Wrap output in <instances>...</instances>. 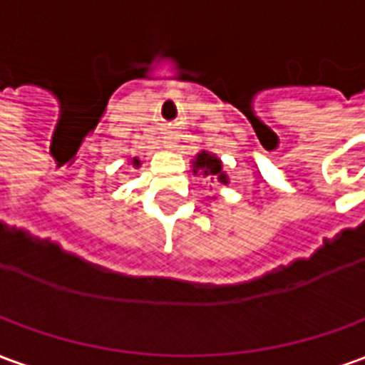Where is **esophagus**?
I'll return each mask as SVG.
<instances>
[{
    "mask_svg": "<svg viewBox=\"0 0 365 365\" xmlns=\"http://www.w3.org/2000/svg\"><path fill=\"white\" fill-rule=\"evenodd\" d=\"M164 148H175V143H174V136H164Z\"/></svg>",
    "mask_w": 365,
    "mask_h": 365,
    "instance_id": "obj_1",
    "label": "esophagus"
}]
</instances>
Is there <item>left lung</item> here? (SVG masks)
I'll list each match as a JSON object with an SVG mask.
<instances>
[{
	"label": "left lung",
	"instance_id": "1",
	"mask_svg": "<svg viewBox=\"0 0 365 365\" xmlns=\"http://www.w3.org/2000/svg\"><path fill=\"white\" fill-rule=\"evenodd\" d=\"M193 164V175H203V178H209L211 182H219L222 185H229V175L227 172H222V162L221 158L213 154V152L201 150L191 160Z\"/></svg>",
	"mask_w": 365,
	"mask_h": 365
}]
</instances>
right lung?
<instances>
[{"label":"right lung","mask_w":365,"mask_h":365,"mask_svg":"<svg viewBox=\"0 0 365 365\" xmlns=\"http://www.w3.org/2000/svg\"><path fill=\"white\" fill-rule=\"evenodd\" d=\"M130 164H133L135 168H140V164H143V162H140V158H136L135 156V158H130Z\"/></svg>","instance_id":"add662e5"}]
</instances>
